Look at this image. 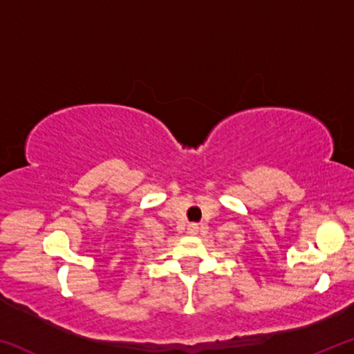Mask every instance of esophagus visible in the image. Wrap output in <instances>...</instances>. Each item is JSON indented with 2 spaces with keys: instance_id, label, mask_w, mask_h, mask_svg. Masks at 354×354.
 I'll return each mask as SVG.
<instances>
[{
  "instance_id": "obj_1",
  "label": "esophagus",
  "mask_w": 354,
  "mask_h": 354,
  "mask_svg": "<svg viewBox=\"0 0 354 354\" xmlns=\"http://www.w3.org/2000/svg\"><path fill=\"white\" fill-rule=\"evenodd\" d=\"M196 232H198V226L194 225V223L187 226V234H190V236H195Z\"/></svg>"
}]
</instances>
